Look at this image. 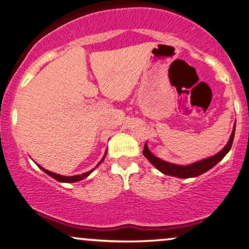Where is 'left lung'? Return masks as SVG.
Here are the masks:
<instances>
[{
  "mask_svg": "<svg viewBox=\"0 0 249 249\" xmlns=\"http://www.w3.org/2000/svg\"><path fill=\"white\" fill-rule=\"evenodd\" d=\"M234 131H235V125L233 127V130H232V134L230 136V140L228 142V144L225 145L223 150L219 151L217 154H215V156H213L211 158H207V159L198 161V162L188 164V166H179V164L169 163L167 162V161L159 159V158H157L156 156H153V154L151 153V151L148 150L146 144H145L144 146L143 154L145 156V158H146V159L157 168L158 170H160L161 173L166 174V175L179 177V178H190V177H196V176L201 175L203 173H206L209 169H212L215 164H217L219 161L227 156V153L230 151V148L232 146V143H233Z\"/></svg>",
  "mask_w": 249,
  "mask_h": 249,
  "instance_id": "1",
  "label": "left lung"
}]
</instances>
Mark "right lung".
<instances>
[{"mask_svg": "<svg viewBox=\"0 0 249 249\" xmlns=\"http://www.w3.org/2000/svg\"><path fill=\"white\" fill-rule=\"evenodd\" d=\"M106 156V154H105ZM105 156H104V158H105ZM104 158H103V159L101 160V162L99 163H102V161L104 160ZM98 163V164H99ZM98 164H97V166H98ZM38 166V164H37ZM41 168L42 170H43L44 173L46 174H48V175L49 176H51L53 177V178H54V179H57L58 182H65V183H74V182H77V180H81V179H83L85 178V177H87L88 175H90V173L92 172V170H90V172H87V173H85V174H82V175H75V176H61V175H58V174H54V173H53V172H49V170H47V169H44V168H42L41 166H38Z\"/></svg>", "mask_w": 249, "mask_h": 249, "instance_id": "right-lung-1", "label": "right lung"}]
</instances>
